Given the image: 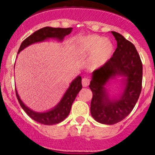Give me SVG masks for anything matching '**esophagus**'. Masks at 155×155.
<instances>
[{"instance_id": "1", "label": "esophagus", "mask_w": 155, "mask_h": 155, "mask_svg": "<svg viewBox=\"0 0 155 155\" xmlns=\"http://www.w3.org/2000/svg\"><path fill=\"white\" fill-rule=\"evenodd\" d=\"M90 84V79L88 78H85L84 77V78L82 79V85L83 87H87L88 86V84Z\"/></svg>"}]
</instances>
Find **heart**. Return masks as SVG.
Masks as SVG:
<instances>
[{
  "mask_svg": "<svg viewBox=\"0 0 155 155\" xmlns=\"http://www.w3.org/2000/svg\"><path fill=\"white\" fill-rule=\"evenodd\" d=\"M113 51L110 41L104 39L98 35H91L78 39L75 52L78 55L85 56L91 53L88 59L90 68H99L110 58Z\"/></svg>",
  "mask_w": 155,
  "mask_h": 155,
  "instance_id": "heart-1",
  "label": "heart"
}]
</instances>
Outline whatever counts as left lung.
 I'll return each mask as SVG.
<instances>
[{
    "instance_id": "left-lung-1",
    "label": "left lung",
    "mask_w": 155,
    "mask_h": 155,
    "mask_svg": "<svg viewBox=\"0 0 155 155\" xmlns=\"http://www.w3.org/2000/svg\"><path fill=\"white\" fill-rule=\"evenodd\" d=\"M112 34L117 41V48L107 62L94 71L89 85L93 94L91 116L107 125L117 124L131 113L141 92L143 77L141 60L134 45L118 32ZM116 76L125 78V87L119 99L111 100L104 85Z\"/></svg>"
}]
</instances>
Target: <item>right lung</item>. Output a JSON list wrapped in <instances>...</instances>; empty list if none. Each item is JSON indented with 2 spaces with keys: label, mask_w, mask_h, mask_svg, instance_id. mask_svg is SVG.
<instances>
[{
  "label": "right lung",
  "mask_w": 155,
  "mask_h": 155,
  "mask_svg": "<svg viewBox=\"0 0 155 155\" xmlns=\"http://www.w3.org/2000/svg\"><path fill=\"white\" fill-rule=\"evenodd\" d=\"M71 31H72V28H64L44 27V28H40L33 32L21 42L18 53H20L21 50H24L25 48L28 46L29 45L33 44L35 42H42L49 38H56L60 41L63 40L64 36L69 35ZM81 88V77L78 76L71 82L70 87H68V89L67 90L58 105L53 109L47 111L46 113H37V112L30 109L21 102L16 89L15 93L19 104L23 109V110L28 114V116H30L32 120L38 122L39 124H44V125H53V124L61 123L68 117L71 112V105Z\"/></svg>",
  "instance_id": "1"
}]
</instances>
